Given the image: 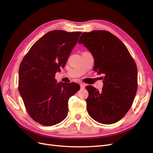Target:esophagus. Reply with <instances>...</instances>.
<instances>
[{
  "instance_id": "1",
  "label": "esophagus",
  "mask_w": 153,
  "mask_h": 153,
  "mask_svg": "<svg viewBox=\"0 0 153 153\" xmlns=\"http://www.w3.org/2000/svg\"><path fill=\"white\" fill-rule=\"evenodd\" d=\"M80 87H81V89H85V85L84 84H80Z\"/></svg>"
}]
</instances>
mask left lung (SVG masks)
Wrapping results in <instances>:
<instances>
[{
    "label": "left lung",
    "mask_w": 153,
    "mask_h": 153,
    "mask_svg": "<svg viewBox=\"0 0 153 153\" xmlns=\"http://www.w3.org/2000/svg\"><path fill=\"white\" fill-rule=\"evenodd\" d=\"M83 44L94 59V70L105 75L102 91L86 87L87 110L96 121L111 124L121 120L131 108L137 89V68L126 46L110 32H84Z\"/></svg>",
    "instance_id": "8db88e82"
}]
</instances>
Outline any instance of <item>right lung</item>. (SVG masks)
I'll return each instance as SVG.
<instances>
[{
	"mask_svg": "<svg viewBox=\"0 0 153 153\" xmlns=\"http://www.w3.org/2000/svg\"><path fill=\"white\" fill-rule=\"evenodd\" d=\"M81 32L54 30L32 46L18 73V90L27 112L35 121L50 126L67 117L68 100L80 90L76 83H57L61 71L76 45Z\"/></svg>",
	"mask_w": 153,
	"mask_h": 153,
	"instance_id": "add662e5",
	"label": "right lung"
}]
</instances>
